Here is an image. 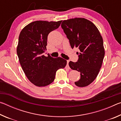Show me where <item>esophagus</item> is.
<instances>
[{
	"label": "esophagus",
	"mask_w": 121,
	"mask_h": 121,
	"mask_svg": "<svg viewBox=\"0 0 121 121\" xmlns=\"http://www.w3.org/2000/svg\"><path fill=\"white\" fill-rule=\"evenodd\" d=\"M69 60H67V66H66V68H68V69H70V67H69V65H68V63H69Z\"/></svg>",
	"instance_id": "34e87169"
}]
</instances>
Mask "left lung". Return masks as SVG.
Returning <instances> with one entry per match:
<instances>
[{
    "label": "left lung",
    "mask_w": 121,
    "mask_h": 121,
    "mask_svg": "<svg viewBox=\"0 0 121 121\" xmlns=\"http://www.w3.org/2000/svg\"><path fill=\"white\" fill-rule=\"evenodd\" d=\"M61 28L69 40L71 48L80 51L77 62L70 61L69 65L78 71L81 78L75 82L78 87H85L92 83L98 75L105 56L102 36L92 22L84 18L64 20Z\"/></svg>",
    "instance_id": "1"
}]
</instances>
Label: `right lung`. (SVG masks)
<instances>
[{
  "mask_svg": "<svg viewBox=\"0 0 121 121\" xmlns=\"http://www.w3.org/2000/svg\"><path fill=\"white\" fill-rule=\"evenodd\" d=\"M62 21H36L26 26L19 35L17 54L29 80L37 86H45L54 81L56 71L64 68L67 61L60 57L45 56L48 36L59 27Z\"/></svg>",
  "mask_w": 121,
  "mask_h": 121,
  "instance_id": "add662e5",
  "label": "right lung"
}]
</instances>
